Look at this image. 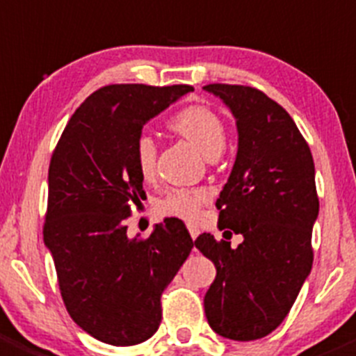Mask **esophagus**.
Returning <instances> with one entry per match:
<instances>
[{"mask_svg":"<svg viewBox=\"0 0 356 356\" xmlns=\"http://www.w3.org/2000/svg\"><path fill=\"white\" fill-rule=\"evenodd\" d=\"M188 230H189V235H191V238H197L198 235H200V228L197 227V225H188Z\"/></svg>","mask_w":356,"mask_h":356,"instance_id":"obj_1","label":"esophagus"}]
</instances>
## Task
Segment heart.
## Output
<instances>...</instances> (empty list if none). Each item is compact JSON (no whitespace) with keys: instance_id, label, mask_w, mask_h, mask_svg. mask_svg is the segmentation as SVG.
Segmentation results:
<instances>
[{"instance_id":"b5f03b06","label":"heart","mask_w":356,"mask_h":356,"mask_svg":"<svg viewBox=\"0 0 356 356\" xmlns=\"http://www.w3.org/2000/svg\"><path fill=\"white\" fill-rule=\"evenodd\" d=\"M168 128L182 138L193 144L207 159L218 158L227 144V128L223 119L204 105H191L182 108L168 121ZM135 161L144 179L154 177L158 147L154 138L140 135L135 142ZM209 202L204 189H174L159 202V212L175 218L193 221L198 218L202 207Z\"/></svg>"}]
</instances>
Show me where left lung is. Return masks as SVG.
Here are the masks:
<instances>
[{
	"label": "left lung",
	"mask_w": 356,
	"mask_h": 356,
	"mask_svg": "<svg viewBox=\"0 0 356 356\" xmlns=\"http://www.w3.org/2000/svg\"><path fill=\"white\" fill-rule=\"evenodd\" d=\"M237 119L238 151L218 198L219 228L244 241L202 234L195 245L218 274L205 293L212 330L234 341H254L274 332L313 267V225L320 200L314 161L297 124L260 89L209 84Z\"/></svg>",
	"instance_id": "obj_1"
}]
</instances>
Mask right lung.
I'll use <instances>...</instances> for the list:
<instances>
[{
  "label": "right lung",
  "mask_w": 356,
  "mask_h": 356,
  "mask_svg": "<svg viewBox=\"0 0 356 356\" xmlns=\"http://www.w3.org/2000/svg\"><path fill=\"white\" fill-rule=\"evenodd\" d=\"M191 86L111 84L88 96L49 165L43 241L72 320L102 343L133 346L161 321V293L195 242L179 219L128 237L131 204L145 198L135 142L145 122Z\"/></svg>",
  "instance_id": "1"
}]
</instances>
